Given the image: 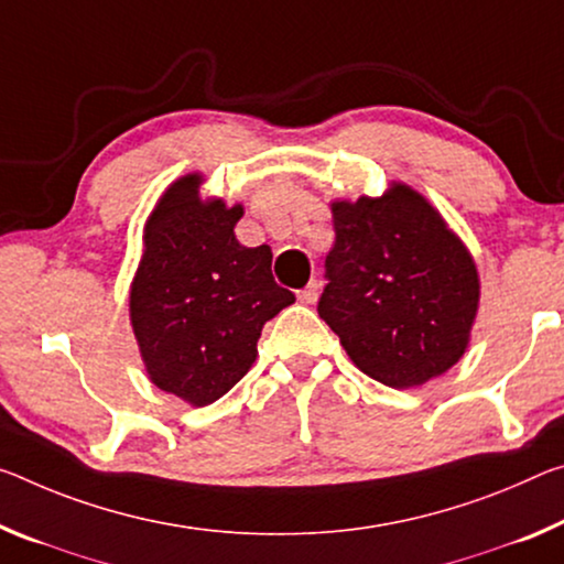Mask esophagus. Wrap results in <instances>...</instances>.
I'll list each match as a JSON object with an SVG mask.
<instances>
[{"mask_svg":"<svg viewBox=\"0 0 564 564\" xmlns=\"http://www.w3.org/2000/svg\"><path fill=\"white\" fill-rule=\"evenodd\" d=\"M316 299H318V283L316 281H311L306 289L299 291V301L306 303V306H311V303H316Z\"/></svg>","mask_w":564,"mask_h":564,"instance_id":"34e87169","label":"esophagus"}]
</instances>
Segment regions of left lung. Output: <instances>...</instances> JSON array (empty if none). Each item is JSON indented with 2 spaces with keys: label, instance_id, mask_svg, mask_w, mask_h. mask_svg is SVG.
Listing matches in <instances>:
<instances>
[{
  "label": "left lung",
  "instance_id": "8db88e82",
  "mask_svg": "<svg viewBox=\"0 0 564 564\" xmlns=\"http://www.w3.org/2000/svg\"><path fill=\"white\" fill-rule=\"evenodd\" d=\"M318 316L366 377L422 387L462 359L479 306L469 250L424 195L394 183L381 198L336 200Z\"/></svg>",
  "mask_w": 564,
  "mask_h": 564
}]
</instances>
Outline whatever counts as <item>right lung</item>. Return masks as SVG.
Masks as SVG:
<instances>
[{
	"label": "right lung",
	"mask_w": 564,
	"mask_h": 564,
	"mask_svg": "<svg viewBox=\"0 0 564 564\" xmlns=\"http://www.w3.org/2000/svg\"><path fill=\"white\" fill-rule=\"evenodd\" d=\"M198 173L175 181L145 223L130 321L158 389L205 406L246 377L265 321L296 296L271 273V248L234 234L243 208L200 200Z\"/></svg>",
	"instance_id": "obj_1"
}]
</instances>
